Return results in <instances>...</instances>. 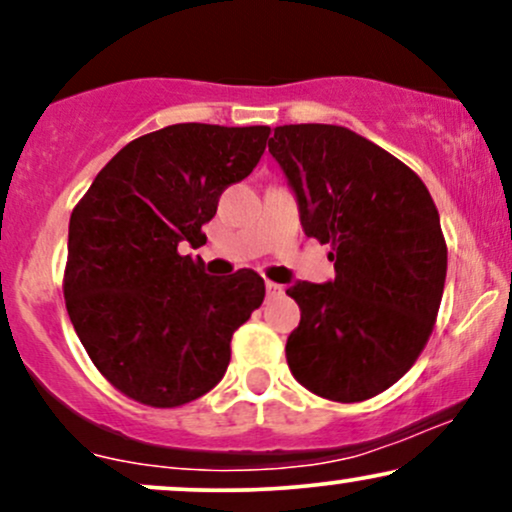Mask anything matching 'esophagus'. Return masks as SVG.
Wrapping results in <instances>:
<instances>
[{"label":"esophagus","mask_w":512,"mask_h":512,"mask_svg":"<svg viewBox=\"0 0 512 512\" xmlns=\"http://www.w3.org/2000/svg\"><path fill=\"white\" fill-rule=\"evenodd\" d=\"M264 286H267V296H281V293H284V286H281V284H274V281H267V284H264Z\"/></svg>","instance_id":"1"}]
</instances>
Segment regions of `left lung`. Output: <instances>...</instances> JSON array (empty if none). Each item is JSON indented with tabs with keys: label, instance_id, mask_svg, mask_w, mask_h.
<instances>
[{
	"label": "left lung",
	"instance_id": "8db88e82",
	"mask_svg": "<svg viewBox=\"0 0 512 512\" xmlns=\"http://www.w3.org/2000/svg\"><path fill=\"white\" fill-rule=\"evenodd\" d=\"M269 154L289 178L303 231L330 245L334 281H296L293 378L332 402L392 387L436 325L448 245L426 185L399 158L337 125L274 129Z\"/></svg>",
	"mask_w": 512,
	"mask_h": 512
}]
</instances>
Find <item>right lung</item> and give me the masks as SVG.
Segmentation results:
<instances>
[{
    "instance_id": "right-lung-1",
    "label": "right lung",
    "mask_w": 512,
    "mask_h": 512,
    "mask_svg": "<svg viewBox=\"0 0 512 512\" xmlns=\"http://www.w3.org/2000/svg\"><path fill=\"white\" fill-rule=\"evenodd\" d=\"M269 127L170 125L129 142L69 219L64 303L93 366L134 402L173 409L207 395L233 332L264 301L252 269L204 274L182 245L207 243L221 192L248 178Z\"/></svg>"
}]
</instances>
